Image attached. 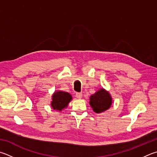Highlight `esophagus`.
I'll return each instance as SVG.
<instances>
[{
	"label": "esophagus",
	"mask_w": 157,
	"mask_h": 157,
	"mask_svg": "<svg viewBox=\"0 0 157 157\" xmlns=\"http://www.w3.org/2000/svg\"><path fill=\"white\" fill-rule=\"evenodd\" d=\"M75 96H76L77 98L81 99L82 98V93H76Z\"/></svg>",
	"instance_id": "obj_1"
}]
</instances>
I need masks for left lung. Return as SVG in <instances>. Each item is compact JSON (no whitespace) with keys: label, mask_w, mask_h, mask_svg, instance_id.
<instances>
[{"label":"left lung","mask_w":157,"mask_h":157,"mask_svg":"<svg viewBox=\"0 0 157 157\" xmlns=\"http://www.w3.org/2000/svg\"><path fill=\"white\" fill-rule=\"evenodd\" d=\"M112 104V98L107 91L103 88L99 90L90 98V104L94 112L100 113L108 109Z\"/></svg>","instance_id":"8db88e82"}]
</instances>
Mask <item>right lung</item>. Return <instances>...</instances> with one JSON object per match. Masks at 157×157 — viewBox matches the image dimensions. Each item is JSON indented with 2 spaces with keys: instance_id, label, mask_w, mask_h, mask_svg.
Returning <instances> with one entry per match:
<instances>
[{
  "instance_id": "1",
  "label": "right lung",
  "mask_w": 157,
  "mask_h": 157,
  "mask_svg": "<svg viewBox=\"0 0 157 157\" xmlns=\"http://www.w3.org/2000/svg\"><path fill=\"white\" fill-rule=\"evenodd\" d=\"M72 99V97L69 93L58 91L53 93L52 96L51 106L53 109L62 110L66 106Z\"/></svg>"
}]
</instances>
